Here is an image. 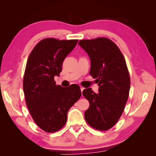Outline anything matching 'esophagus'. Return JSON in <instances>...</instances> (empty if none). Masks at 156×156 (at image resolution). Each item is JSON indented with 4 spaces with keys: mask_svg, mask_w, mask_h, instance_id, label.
<instances>
[{
    "mask_svg": "<svg viewBox=\"0 0 156 156\" xmlns=\"http://www.w3.org/2000/svg\"><path fill=\"white\" fill-rule=\"evenodd\" d=\"M80 90H81V91H82V92H83V91L84 90V88L83 87H82V86H80Z\"/></svg>",
    "mask_w": 156,
    "mask_h": 156,
    "instance_id": "obj_1",
    "label": "esophagus"
}]
</instances>
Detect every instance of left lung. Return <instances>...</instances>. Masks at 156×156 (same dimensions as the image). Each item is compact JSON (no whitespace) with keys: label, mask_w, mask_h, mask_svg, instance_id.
<instances>
[{"label":"left lung","mask_w":156,"mask_h":156,"mask_svg":"<svg viewBox=\"0 0 156 156\" xmlns=\"http://www.w3.org/2000/svg\"><path fill=\"white\" fill-rule=\"evenodd\" d=\"M78 44L88 54L89 73L99 86L98 94L91 88L83 91L89 102L84 118L93 128L106 131L119 120L129 98L130 77L126 61L117 45L107 38L81 40Z\"/></svg>","instance_id":"8db88e82"}]
</instances>
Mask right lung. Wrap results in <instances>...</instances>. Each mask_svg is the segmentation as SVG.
Here are the masks:
<instances>
[{"label": "right lung", "instance_id": "1", "mask_svg": "<svg viewBox=\"0 0 156 156\" xmlns=\"http://www.w3.org/2000/svg\"><path fill=\"white\" fill-rule=\"evenodd\" d=\"M78 40L45 38L36 44L29 56L23 78L25 101L31 117L39 127L53 133L60 130L67 112L81 96L78 84L68 87L56 85L62 62Z\"/></svg>", "mask_w": 156, "mask_h": 156}]
</instances>
